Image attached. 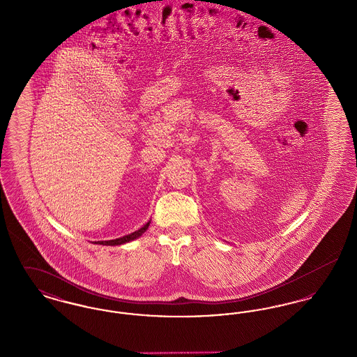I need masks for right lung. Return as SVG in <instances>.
<instances>
[{
  "label": "right lung",
  "mask_w": 357,
  "mask_h": 357,
  "mask_svg": "<svg viewBox=\"0 0 357 357\" xmlns=\"http://www.w3.org/2000/svg\"><path fill=\"white\" fill-rule=\"evenodd\" d=\"M150 223L151 221L147 222L146 225H143L140 229H137L135 231H132V233H130V234H127V236H123V237L115 238V239H108V241H95L93 243H99V245H105V246H119V245H123V243H127V242H131V241H134L136 238L140 237L147 229H149V226H150Z\"/></svg>",
  "instance_id": "add662e5"
}]
</instances>
